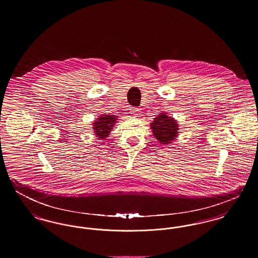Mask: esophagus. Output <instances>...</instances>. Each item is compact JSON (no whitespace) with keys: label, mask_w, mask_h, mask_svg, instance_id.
Here are the masks:
<instances>
[{"label":"esophagus","mask_w":258,"mask_h":258,"mask_svg":"<svg viewBox=\"0 0 258 258\" xmlns=\"http://www.w3.org/2000/svg\"><path fill=\"white\" fill-rule=\"evenodd\" d=\"M139 108H136V107H132V109H131V113L135 116V117H138V115H139Z\"/></svg>","instance_id":"obj_1"}]
</instances>
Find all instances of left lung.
I'll return each mask as SVG.
<instances>
[{"instance_id":"1","label":"left lung","mask_w":258,"mask_h":258,"mask_svg":"<svg viewBox=\"0 0 258 258\" xmlns=\"http://www.w3.org/2000/svg\"><path fill=\"white\" fill-rule=\"evenodd\" d=\"M151 128L154 136L162 145L172 143L179 134V124L166 113H160L158 117L154 118Z\"/></svg>"}]
</instances>
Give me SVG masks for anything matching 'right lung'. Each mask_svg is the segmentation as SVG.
I'll return each instance as SVG.
<instances>
[{"label": "right lung", "mask_w": 258, "mask_h": 258, "mask_svg": "<svg viewBox=\"0 0 258 258\" xmlns=\"http://www.w3.org/2000/svg\"><path fill=\"white\" fill-rule=\"evenodd\" d=\"M117 116L104 114L99 116L98 119L93 123V128L95 135L98 136L99 139L106 138L113 130L115 123H117Z\"/></svg>", "instance_id": "1"}]
</instances>
